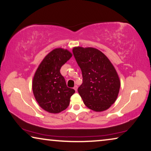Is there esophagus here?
<instances>
[{"mask_svg": "<svg viewBox=\"0 0 151 151\" xmlns=\"http://www.w3.org/2000/svg\"><path fill=\"white\" fill-rule=\"evenodd\" d=\"M73 89H74V90H75L76 91H77V90H78V86H77V85H76V86L73 87Z\"/></svg>", "mask_w": 151, "mask_h": 151, "instance_id": "esophagus-1", "label": "esophagus"}]
</instances>
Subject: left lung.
<instances>
[{
  "label": "left lung",
  "mask_w": 151,
  "mask_h": 151,
  "mask_svg": "<svg viewBox=\"0 0 151 151\" xmlns=\"http://www.w3.org/2000/svg\"><path fill=\"white\" fill-rule=\"evenodd\" d=\"M73 54L82 73L78 91L85 106L95 112L108 109L116 100L121 82L113 65L94 47H75Z\"/></svg>",
  "instance_id": "8db88e82"
}]
</instances>
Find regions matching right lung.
I'll list each match as a JSON object with an SVG mask.
<instances>
[{"mask_svg": "<svg viewBox=\"0 0 151 151\" xmlns=\"http://www.w3.org/2000/svg\"><path fill=\"white\" fill-rule=\"evenodd\" d=\"M72 54L67 50L56 48L50 52L35 73L32 91L36 101L43 110L56 114L69 106L70 97L75 93L67 86L61 75V67L70 59Z\"/></svg>", "mask_w": 151, "mask_h": 151, "instance_id": "right-lung-1", "label": "right lung"}]
</instances>
